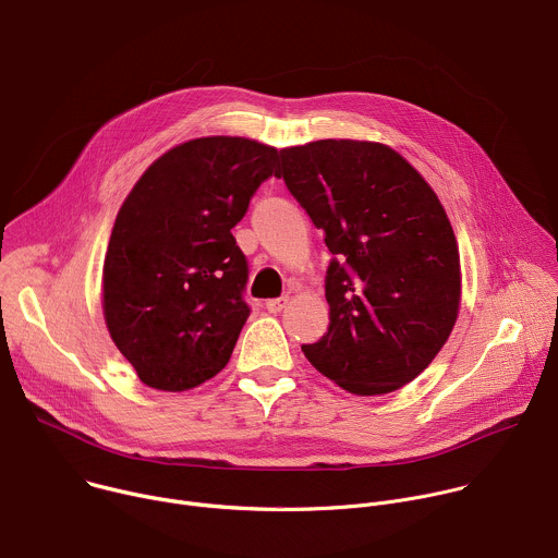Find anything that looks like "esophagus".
Listing matches in <instances>:
<instances>
[{
	"instance_id": "esophagus-1",
	"label": "esophagus",
	"mask_w": 558,
	"mask_h": 558,
	"mask_svg": "<svg viewBox=\"0 0 558 558\" xmlns=\"http://www.w3.org/2000/svg\"><path fill=\"white\" fill-rule=\"evenodd\" d=\"M287 304H289V298L284 295V298H274V300H267L265 308H267L269 313H280V311H284V308H287Z\"/></svg>"
}]
</instances>
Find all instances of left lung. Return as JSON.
I'll return each mask as SVG.
<instances>
[{"label": "left lung", "mask_w": 558, "mask_h": 558, "mask_svg": "<svg viewBox=\"0 0 558 558\" xmlns=\"http://www.w3.org/2000/svg\"><path fill=\"white\" fill-rule=\"evenodd\" d=\"M276 177L324 232L328 330L304 343L324 377L361 397L414 381L451 335L460 254L429 183L375 142L280 150Z\"/></svg>", "instance_id": "left-lung-1"}]
</instances>
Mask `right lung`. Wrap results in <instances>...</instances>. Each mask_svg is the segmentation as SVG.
<instances>
[{"label": "right lung", "instance_id": "obj_1", "mask_svg": "<svg viewBox=\"0 0 558 558\" xmlns=\"http://www.w3.org/2000/svg\"><path fill=\"white\" fill-rule=\"evenodd\" d=\"M280 153L245 137L183 142L133 185L109 239L102 308L142 384L183 392L226 367L250 317L232 236Z\"/></svg>", "mask_w": 558, "mask_h": 558}]
</instances>
